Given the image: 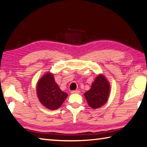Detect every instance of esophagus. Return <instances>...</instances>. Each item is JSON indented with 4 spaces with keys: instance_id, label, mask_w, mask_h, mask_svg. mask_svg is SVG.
Segmentation results:
<instances>
[{
    "instance_id": "esophagus-1",
    "label": "esophagus",
    "mask_w": 147,
    "mask_h": 147,
    "mask_svg": "<svg viewBox=\"0 0 147 147\" xmlns=\"http://www.w3.org/2000/svg\"><path fill=\"white\" fill-rule=\"evenodd\" d=\"M71 94H79L80 93V91L79 90H73L71 92Z\"/></svg>"
}]
</instances>
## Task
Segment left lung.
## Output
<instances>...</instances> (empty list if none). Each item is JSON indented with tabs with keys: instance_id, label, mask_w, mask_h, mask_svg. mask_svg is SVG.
Instances as JSON below:
<instances>
[{
	"instance_id": "obj_1",
	"label": "left lung",
	"mask_w": 147,
	"mask_h": 147,
	"mask_svg": "<svg viewBox=\"0 0 147 147\" xmlns=\"http://www.w3.org/2000/svg\"><path fill=\"white\" fill-rule=\"evenodd\" d=\"M110 93V83L102 74H99L92 84L90 90L84 94V96L89 106L97 109L106 104Z\"/></svg>"
}]
</instances>
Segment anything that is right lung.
Returning <instances> with one entry per match:
<instances>
[{"label":"right lung","mask_w":147,"mask_h":147,"mask_svg":"<svg viewBox=\"0 0 147 147\" xmlns=\"http://www.w3.org/2000/svg\"><path fill=\"white\" fill-rule=\"evenodd\" d=\"M36 92L40 102L51 110L59 108L67 97V93L60 90L55 82L54 74L50 72H47L38 80Z\"/></svg>","instance_id":"right-lung-1"}]
</instances>
